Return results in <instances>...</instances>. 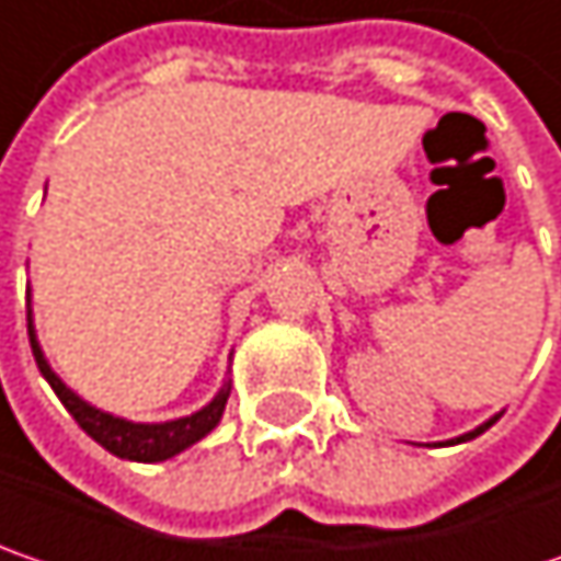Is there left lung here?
I'll return each mask as SVG.
<instances>
[{
	"instance_id": "obj_1",
	"label": "left lung",
	"mask_w": 561,
	"mask_h": 561,
	"mask_svg": "<svg viewBox=\"0 0 561 561\" xmlns=\"http://www.w3.org/2000/svg\"><path fill=\"white\" fill-rule=\"evenodd\" d=\"M492 422H499V415H495V419H489V422H485V425H479L477 432H467V435H460V438H457V442H470V438H477V435H482V432H485V428H489V425H492Z\"/></svg>"
}]
</instances>
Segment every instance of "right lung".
<instances>
[{
	"instance_id": "obj_1",
	"label": "right lung",
	"mask_w": 561,
	"mask_h": 561,
	"mask_svg": "<svg viewBox=\"0 0 561 561\" xmlns=\"http://www.w3.org/2000/svg\"><path fill=\"white\" fill-rule=\"evenodd\" d=\"M27 336H31V348H34V362L41 368V375L50 380V387L56 390V397L62 400V407L72 412V419L82 425L84 432L116 457L123 460H139V463H158V460H168L174 454H181L190 445H196L199 438H206L218 425L225 403H228V393L231 387L218 390L209 407H203L199 412L186 415V419H174V422H158V425H139V422H126V419H116L111 412L94 410L88 407L82 397H76L62 380L53 375V368L47 365L44 352L37 346V336H34V323H31V311H27Z\"/></svg>"
}]
</instances>
